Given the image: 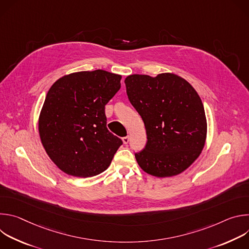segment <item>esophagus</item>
I'll return each instance as SVG.
<instances>
[{
  "label": "esophagus",
  "instance_id": "esophagus-1",
  "mask_svg": "<svg viewBox=\"0 0 249 249\" xmlns=\"http://www.w3.org/2000/svg\"><path fill=\"white\" fill-rule=\"evenodd\" d=\"M122 141H123L124 144H128L129 141H130V136H125V137H123V138H122Z\"/></svg>",
  "mask_w": 249,
  "mask_h": 249
}]
</instances>
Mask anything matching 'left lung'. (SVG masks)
<instances>
[{
    "label": "left lung",
    "mask_w": 249,
    "mask_h": 249,
    "mask_svg": "<svg viewBox=\"0 0 249 249\" xmlns=\"http://www.w3.org/2000/svg\"><path fill=\"white\" fill-rule=\"evenodd\" d=\"M128 98L144 121L147 145L135 158L145 172L171 177L186 170L201 155L207 119L195 89L172 73L130 75Z\"/></svg>",
    "instance_id": "1"
}]
</instances>
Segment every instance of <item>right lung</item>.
I'll return each mask as SVG.
<instances>
[{
    "label": "right lung",
    "mask_w": 249,
    "mask_h": 249,
    "mask_svg": "<svg viewBox=\"0 0 249 249\" xmlns=\"http://www.w3.org/2000/svg\"><path fill=\"white\" fill-rule=\"evenodd\" d=\"M121 76L82 71L58 79L38 118L41 144L63 172L91 177L103 172L122 145L106 127L104 107L121 88Z\"/></svg>",
    "instance_id": "right-lung-1"
}]
</instances>
